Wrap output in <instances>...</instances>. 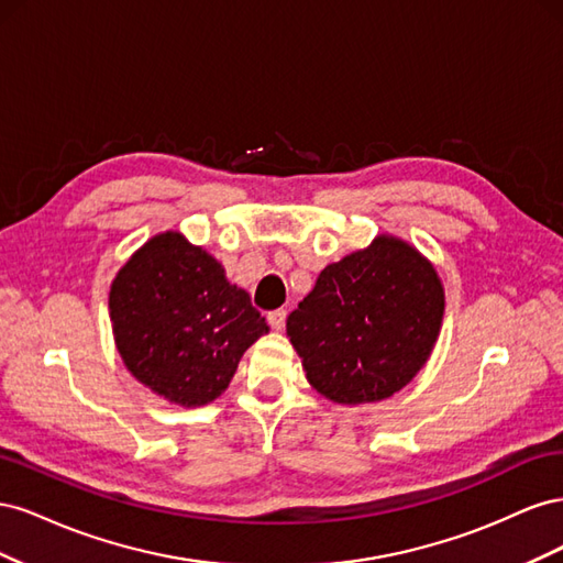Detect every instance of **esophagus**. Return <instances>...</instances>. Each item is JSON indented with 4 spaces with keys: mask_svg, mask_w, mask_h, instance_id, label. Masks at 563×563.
Listing matches in <instances>:
<instances>
[{
    "mask_svg": "<svg viewBox=\"0 0 563 563\" xmlns=\"http://www.w3.org/2000/svg\"><path fill=\"white\" fill-rule=\"evenodd\" d=\"M267 323L275 331H282L284 329V323H286V310H275V312H269L267 314Z\"/></svg>",
    "mask_w": 563,
    "mask_h": 563,
    "instance_id": "34e87169",
    "label": "esophagus"
}]
</instances>
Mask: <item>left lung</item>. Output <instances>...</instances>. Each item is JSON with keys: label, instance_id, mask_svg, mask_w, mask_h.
Wrapping results in <instances>:
<instances>
[{"label": "left lung", "instance_id": "1", "mask_svg": "<svg viewBox=\"0 0 563 563\" xmlns=\"http://www.w3.org/2000/svg\"><path fill=\"white\" fill-rule=\"evenodd\" d=\"M444 319L434 265L397 236L321 269L312 291L286 319L310 385L335 404L395 395L428 362Z\"/></svg>", "mask_w": 563, "mask_h": 563}]
</instances>
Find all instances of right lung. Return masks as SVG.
<instances>
[{
	"mask_svg": "<svg viewBox=\"0 0 563 563\" xmlns=\"http://www.w3.org/2000/svg\"><path fill=\"white\" fill-rule=\"evenodd\" d=\"M110 319L133 378L185 408L223 395L242 354L269 331L225 267L172 230L117 272Z\"/></svg>",
	"mask_w": 563,
	"mask_h": 563,
	"instance_id": "add662e5",
	"label": "right lung"
}]
</instances>
